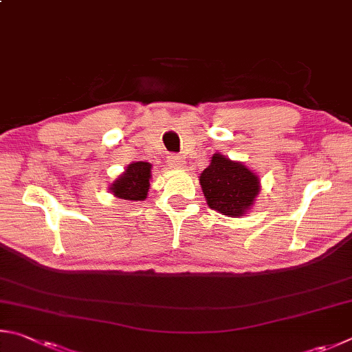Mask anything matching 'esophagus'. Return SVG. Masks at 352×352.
<instances>
[{
	"mask_svg": "<svg viewBox=\"0 0 352 352\" xmlns=\"http://www.w3.org/2000/svg\"><path fill=\"white\" fill-rule=\"evenodd\" d=\"M166 164H168V166L173 170H179L184 166V159L181 156H177V154H171V156L166 159Z\"/></svg>",
	"mask_w": 352,
	"mask_h": 352,
	"instance_id": "obj_1",
	"label": "esophagus"
}]
</instances>
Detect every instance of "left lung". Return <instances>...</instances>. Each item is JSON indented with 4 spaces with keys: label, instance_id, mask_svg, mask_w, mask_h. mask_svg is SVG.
I'll return each mask as SVG.
<instances>
[{
    "label": "left lung",
    "instance_id": "8db88e82",
    "mask_svg": "<svg viewBox=\"0 0 352 352\" xmlns=\"http://www.w3.org/2000/svg\"><path fill=\"white\" fill-rule=\"evenodd\" d=\"M199 184L212 210L230 218L244 217L261 192L260 176L243 162L214 153L201 173Z\"/></svg>",
    "mask_w": 352,
    "mask_h": 352
}]
</instances>
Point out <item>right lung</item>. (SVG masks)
I'll list each match as a JSON object with an SVG mask.
<instances>
[{
	"instance_id": "obj_1",
	"label": "right lung",
	"mask_w": 352,
	"mask_h": 352,
	"mask_svg": "<svg viewBox=\"0 0 352 352\" xmlns=\"http://www.w3.org/2000/svg\"><path fill=\"white\" fill-rule=\"evenodd\" d=\"M150 162H133L109 186V192L116 198L126 201H145L151 181Z\"/></svg>"
}]
</instances>
